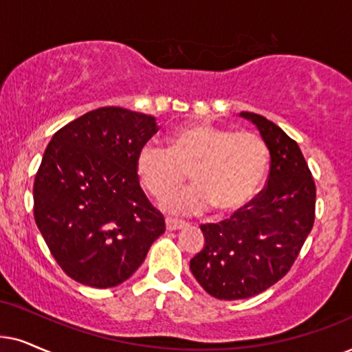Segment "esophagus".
<instances>
[{"mask_svg": "<svg viewBox=\"0 0 352 352\" xmlns=\"http://www.w3.org/2000/svg\"><path fill=\"white\" fill-rule=\"evenodd\" d=\"M186 222H184V220H179V219H172V217H167L166 219V227L167 230H180V228L186 227Z\"/></svg>", "mask_w": 352, "mask_h": 352, "instance_id": "esophagus-1", "label": "esophagus"}]
</instances>
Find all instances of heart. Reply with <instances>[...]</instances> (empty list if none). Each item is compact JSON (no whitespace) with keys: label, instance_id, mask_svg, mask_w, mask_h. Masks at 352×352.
Returning a JSON list of instances; mask_svg holds the SVG:
<instances>
[{"label":"heart","instance_id":"b5f03b06","mask_svg":"<svg viewBox=\"0 0 352 352\" xmlns=\"http://www.w3.org/2000/svg\"><path fill=\"white\" fill-rule=\"evenodd\" d=\"M269 144L256 132H235L212 124L177 129L170 146L148 140L137 153V173L156 199L177 191L188 179L195 185L172 196L164 208L177 214L241 209L259 191L269 170Z\"/></svg>","mask_w":352,"mask_h":352}]
</instances>
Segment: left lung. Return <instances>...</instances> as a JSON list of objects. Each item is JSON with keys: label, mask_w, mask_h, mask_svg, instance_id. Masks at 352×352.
<instances>
[{"label": "left lung", "mask_w": 352, "mask_h": 352, "mask_svg": "<svg viewBox=\"0 0 352 352\" xmlns=\"http://www.w3.org/2000/svg\"><path fill=\"white\" fill-rule=\"evenodd\" d=\"M241 116L269 144L267 185L228 219L201 225L204 248L190 261L201 287L225 301L256 296L283 278L316 220V182L298 143L264 116Z\"/></svg>", "instance_id": "8db88e82"}]
</instances>
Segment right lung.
Masks as SVG:
<instances>
[{"instance_id": "obj_1", "label": "right lung", "mask_w": 352, "mask_h": 352, "mask_svg": "<svg viewBox=\"0 0 352 352\" xmlns=\"http://www.w3.org/2000/svg\"><path fill=\"white\" fill-rule=\"evenodd\" d=\"M157 132L153 116L106 106L53 135L34 182V215L51 254L75 282L111 288L132 277L166 232L135 167Z\"/></svg>"}]
</instances>
